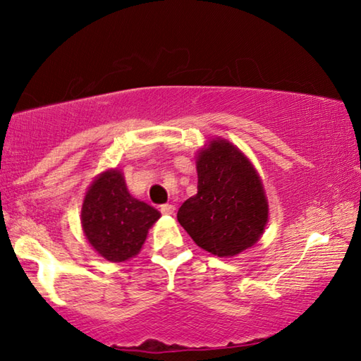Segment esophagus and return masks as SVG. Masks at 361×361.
Returning a JSON list of instances; mask_svg holds the SVG:
<instances>
[{"instance_id":"esophagus-1","label":"esophagus","mask_w":361,"mask_h":361,"mask_svg":"<svg viewBox=\"0 0 361 361\" xmlns=\"http://www.w3.org/2000/svg\"><path fill=\"white\" fill-rule=\"evenodd\" d=\"M161 213H162V215H173V213H175V205H172V204L161 205Z\"/></svg>"}]
</instances>
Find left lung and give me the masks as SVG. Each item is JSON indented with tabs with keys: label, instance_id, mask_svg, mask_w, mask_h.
Segmentation results:
<instances>
[{
	"label": "left lung",
	"instance_id": "8db88e82",
	"mask_svg": "<svg viewBox=\"0 0 361 361\" xmlns=\"http://www.w3.org/2000/svg\"><path fill=\"white\" fill-rule=\"evenodd\" d=\"M197 194L178 210V223L197 245L232 258L261 239L269 202L252 161L229 140L216 137L195 156Z\"/></svg>",
	"mask_w": 361,
	"mask_h": 361
}]
</instances>
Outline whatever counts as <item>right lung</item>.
<instances>
[{
  "instance_id": "right-lung-1",
  "label": "right lung",
  "mask_w": 361,
  "mask_h": 361,
  "mask_svg": "<svg viewBox=\"0 0 361 361\" xmlns=\"http://www.w3.org/2000/svg\"><path fill=\"white\" fill-rule=\"evenodd\" d=\"M159 218V210L129 192L119 169L97 175L82 200L81 226L85 239L109 262L135 258Z\"/></svg>"
}]
</instances>
